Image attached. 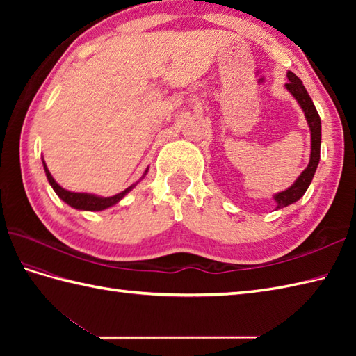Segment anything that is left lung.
I'll return each mask as SVG.
<instances>
[{
    "label": "left lung",
    "instance_id": "obj_1",
    "mask_svg": "<svg viewBox=\"0 0 356 356\" xmlns=\"http://www.w3.org/2000/svg\"><path fill=\"white\" fill-rule=\"evenodd\" d=\"M287 79H289L286 82L287 92L297 99L300 107L303 108L307 125L311 128V161H309L307 168L300 174L298 179L295 180L292 186L274 195V199L277 202V209L292 205V203L303 197L309 185L312 182L316 166H318L320 147H321V119L311 99V96H309L307 90L305 88L301 79L298 76H295L292 72H287Z\"/></svg>",
    "mask_w": 356,
    "mask_h": 356
}]
</instances>
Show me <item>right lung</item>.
I'll return each instance as SVG.
<instances>
[{
  "instance_id": "1",
  "label": "right lung",
  "mask_w": 356,
  "mask_h": 356,
  "mask_svg": "<svg viewBox=\"0 0 356 356\" xmlns=\"http://www.w3.org/2000/svg\"><path fill=\"white\" fill-rule=\"evenodd\" d=\"M42 165H44V171H45V176H47L49 184L51 185L53 190H55V193L58 194V197L63 199L67 203V205H70L72 208H76V209H81V211H102V209H107L113 205H116L119 200H122L125 197V194L130 193L133 188L138 185V184H134L131 186H128L127 190H124L122 193H119V194L111 195V197H99V195L87 194V193H72V191L64 190L63 186H59L56 184V180L51 177V174L47 168V165H45L44 159H42ZM147 171L143 172L142 179L145 177Z\"/></svg>"
}]
</instances>
